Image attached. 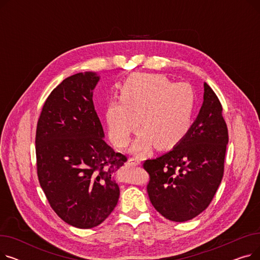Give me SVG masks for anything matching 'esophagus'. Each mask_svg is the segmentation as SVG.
Masks as SVG:
<instances>
[{
  "label": "esophagus",
  "mask_w": 260,
  "mask_h": 260,
  "mask_svg": "<svg viewBox=\"0 0 260 260\" xmlns=\"http://www.w3.org/2000/svg\"><path fill=\"white\" fill-rule=\"evenodd\" d=\"M127 165H129V166H134V167H136V166H139V165H140V160H139L138 158H134V157H132V158H129V159H128V161H127Z\"/></svg>",
  "instance_id": "1"
}]
</instances>
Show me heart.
Wrapping results in <instances>:
<instances>
[{"label":"heart","mask_w":260,"mask_h":260,"mask_svg":"<svg viewBox=\"0 0 260 260\" xmlns=\"http://www.w3.org/2000/svg\"><path fill=\"white\" fill-rule=\"evenodd\" d=\"M195 107V90L188 83H173L159 74L132 75L120 87V100L107 105L109 137L118 147L126 146L139 122L142 133L133 152L145 154L153 145L171 149L189 132Z\"/></svg>","instance_id":"1"}]
</instances>
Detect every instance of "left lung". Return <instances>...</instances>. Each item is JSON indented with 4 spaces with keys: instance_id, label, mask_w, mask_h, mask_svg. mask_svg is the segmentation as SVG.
<instances>
[{
    "instance_id": "obj_1",
    "label": "left lung",
    "mask_w": 260,
    "mask_h": 260,
    "mask_svg": "<svg viewBox=\"0 0 260 260\" xmlns=\"http://www.w3.org/2000/svg\"><path fill=\"white\" fill-rule=\"evenodd\" d=\"M203 103L185 138L172 151L146 160L147 194L167 219L183 222L206 210L219 186L229 135L222 106L204 83Z\"/></svg>"
}]
</instances>
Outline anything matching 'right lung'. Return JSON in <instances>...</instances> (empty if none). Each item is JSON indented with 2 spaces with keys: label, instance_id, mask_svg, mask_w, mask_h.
Masks as SVG:
<instances>
[{
  "label": "right lung",
  "instance_id": "1",
  "mask_svg": "<svg viewBox=\"0 0 260 260\" xmlns=\"http://www.w3.org/2000/svg\"><path fill=\"white\" fill-rule=\"evenodd\" d=\"M100 77L79 73L46 99L36 133L37 171L52 210L66 223L91 229L118 203L116 172L127 160L104 140L92 94Z\"/></svg>",
  "mask_w": 260,
  "mask_h": 260
}]
</instances>
